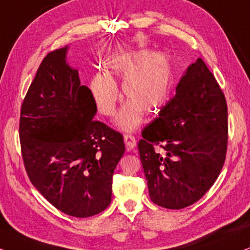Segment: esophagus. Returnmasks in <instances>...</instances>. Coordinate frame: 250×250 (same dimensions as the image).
I'll list each match as a JSON object with an SVG mask.
<instances>
[{
	"label": "esophagus",
	"instance_id": "1",
	"mask_svg": "<svg viewBox=\"0 0 250 250\" xmlns=\"http://www.w3.org/2000/svg\"><path fill=\"white\" fill-rule=\"evenodd\" d=\"M124 141H125L126 150H127V152H131V150H133L134 147L137 146V141H135V138L131 134H125L124 135Z\"/></svg>",
	"mask_w": 250,
	"mask_h": 250
}]
</instances>
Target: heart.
Returning a JSON list of instances; mask_svg holds the SVG:
<instances>
[{
    "label": "heart",
    "instance_id": "heart-1",
    "mask_svg": "<svg viewBox=\"0 0 250 250\" xmlns=\"http://www.w3.org/2000/svg\"><path fill=\"white\" fill-rule=\"evenodd\" d=\"M107 74H96L90 91L98 111L105 116L115 112L119 92L115 78H123L122 91L127 102L120 109L115 124L123 131H132L143 122L144 111L154 115L167 102L172 80V66L163 52L141 48L110 58Z\"/></svg>",
    "mask_w": 250,
    "mask_h": 250
}]
</instances>
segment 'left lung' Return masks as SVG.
Segmentation results:
<instances>
[{"mask_svg":"<svg viewBox=\"0 0 250 250\" xmlns=\"http://www.w3.org/2000/svg\"><path fill=\"white\" fill-rule=\"evenodd\" d=\"M138 144L153 203L192 205L219 176L227 149V104L200 58L188 67L175 97L143 130Z\"/></svg>","mask_w":250,"mask_h":250,"instance_id":"left-lung-1","label":"left lung"}]
</instances>
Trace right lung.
Instances as JSON below:
<instances>
[{
  "label": "right lung",
  "mask_w": 250,
  "mask_h": 250,
  "mask_svg": "<svg viewBox=\"0 0 250 250\" xmlns=\"http://www.w3.org/2000/svg\"><path fill=\"white\" fill-rule=\"evenodd\" d=\"M67 51L46 55L24 98L21 156L31 183L54 208L87 218L109 206L125 145L119 132L94 119L96 103Z\"/></svg>",
  "instance_id": "add662e5"
}]
</instances>
